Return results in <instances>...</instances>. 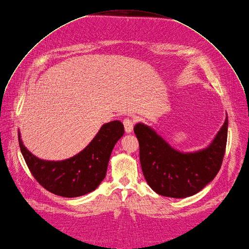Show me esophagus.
<instances>
[{"mask_svg":"<svg viewBox=\"0 0 249 249\" xmlns=\"http://www.w3.org/2000/svg\"><path fill=\"white\" fill-rule=\"evenodd\" d=\"M123 123H124V125L125 132L130 133L133 129V122L130 119H124Z\"/></svg>","mask_w":249,"mask_h":249,"instance_id":"1","label":"esophagus"}]
</instances>
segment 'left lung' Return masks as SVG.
I'll return each mask as SVG.
<instances>
[{"label":"left lung","mask_w":249,"mask_h":249,"mask_svg":"<svg viewBox=\"0 0 249 249\" xmlns=\"http://www.w3.org/2000/svg\"><path fill=\"white\" fill-rule=\"evenodd\" d=\"M134 133L148 185L163 196L184 198L198 193L217 175L226 150L228 117L209 145L195 152L174 149L142 123L135 124Z\"/></svg>","instance_id":"1"}]
</instances>
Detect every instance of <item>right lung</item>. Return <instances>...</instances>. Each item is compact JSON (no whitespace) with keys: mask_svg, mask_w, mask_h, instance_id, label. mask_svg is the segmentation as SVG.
Listing matches in <instances>:
<instances>
[{"mask_svg":"<svg viewBox=\"0 0 249 249\" xmlns=\"http://www.w3.org/2000/svg\"><path fill=\"white\" fill-rule=\"evenodd\" d=\"M120 121L104 124L90 143L74 157L63 160H46L34 156L18 142L28 168L49 192L64 197H76L94 191L106 176L111 153L124 135Z\"/></svg>","mask_w":249,"mask_h":249,"instance_id":"1","label":"right lung"}]
</instances>
